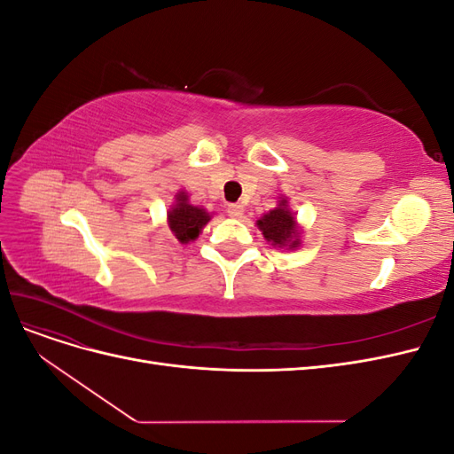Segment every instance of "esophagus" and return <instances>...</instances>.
Segmentation results:
<instances>
[{"mask_svg": "<svg viewBox=\"0 0 454 454\" xmlns=\"http://www.w3.org/2000/svg\"><path fill=\"white\" fill-rule=\"evenodd\" d=\"M244 214V206L240 202H232L227 206V215L231 217H242Z\"/></svg>", "mask_w": 454, "mask_h": 454, "instance_id": "obj_1", "label": "esophagus"}]
</instances>
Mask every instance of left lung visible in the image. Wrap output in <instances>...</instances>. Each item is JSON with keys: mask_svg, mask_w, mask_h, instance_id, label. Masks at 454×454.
<instances>
[{"mask_svg": "<svg viewBox=\"0 0 454 454\" xmlns=\"http://www.w3.org/2000/svg\"><path fill=\"white\" fill-rule=\"evenodd\" d=\"M277 208L269 210L267 214L261 215L255 225L261 231V235L265 237L267 242H270L274 248L280 250H297L301 246V235L303 229L297 223V215L292 212L287 197H278Z\"/></svg>", "mask_w": 454, "mask_h": 454, "instance_id": "1", "label": "left lung"}]
</instances>
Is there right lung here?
<instances>
[{
	"instance_id": "add662e5",
	"label": "right lung",
	"mask_w": 454,
	"mask_h": 454,
	"mask_svg": "<svg viewBox=\"0 0 454 454\" xmlns=\"http://www.w3.org/2000/svg\"><path fill=\"white\" fill-rule=\"evenodd\" d=\"M212 219V214L202 208V206H195L189 202V193L184 189L177 191L174 195V204L167 212V223L172 231V235L177 239V242L189 244L199 239L204 225Z\"/></svg>"
}]
</instances>
